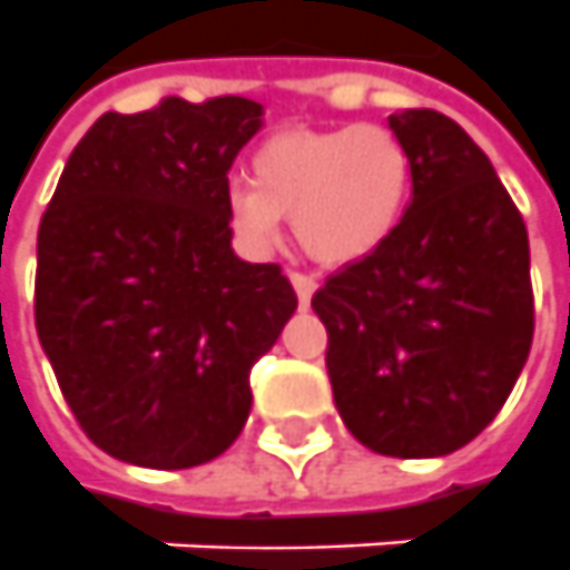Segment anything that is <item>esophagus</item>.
I'll list each match as a JSON object with an SVG mask.
<instances>
[{
  "label": "esophagus",
  "instance_id": "1",
  "mask_svg": "<svg viewBox=\"0 0 570 570\" xmlns=\"http://www.w3.org/2000/svg\"><path fill=\"white\" fill-rule=\"evenodd\" d=\"M288 278H292V285H294V292H297L301 307H307V304H311L313 292H316V282H313L311 276H301V273H292Z\"/></svg>",
  "mask_w": 570,
  "mask_h": 570
}]
</instances>
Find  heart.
<instances>
[{
    "label": "heart",
    "instance_id": "obj_1",
    "mask_svg": "<svg viewBox=\"0 0 570 570\" xmlns=\"http://www.w3.org/2000/svg\"><path fill=\"white\" fill-rule=\"evenodd\" d=\"M411 185V150L385 125L282 128L250 156V185L228 187L225 216L250 250H273L294 219L307 257L347 266L395 235Z\"/></svg>",
    "mask_w": 570,
    "mask_h": 570
}]
</instances>
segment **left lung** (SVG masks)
Returning a JSON list of instances; mask_svg holds the SVG:
<instances>
[{"mask_svg": "<svg viewBox=\"0 0 570 570\" xmlns=\"http://www.w3.org/2000/svg\"><path fill=\"white\" fill-rule=\"evenodd\" d=\"M414 163L395 235L313 294L351 436L389 458L476 439L533 342L530 244L518 206L468 131L433 109L389 116Z\"/></svg>", "mask_w": 570, "mask_h": 570, "instance_id": "1", "label": "left lung"}]
</instances>
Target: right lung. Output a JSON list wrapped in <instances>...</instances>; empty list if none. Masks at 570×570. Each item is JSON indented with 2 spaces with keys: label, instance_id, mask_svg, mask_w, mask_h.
Masks as SVG:
<instances>
[{
  "label": "right lung",
  "instance_id": "add662e5",
  "mask_svg": "<svg viewBox=\"0 0 570 570\" xmlns=\"http://www.w3.org/2000/svg\"><path fill=\"white\" fill-rule=\"evenodd\" d=\"M259 128L244 97L106 112L46 206L37 335L80 430L118 461L219 458L250 414V366L297 311L276 263L232 250L228 169Z\"/></svg>",
  "mask_w": 570,
  "mask_h": 570
}]
</instances>
